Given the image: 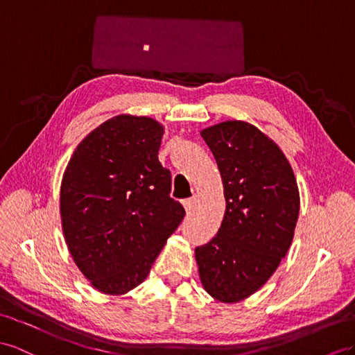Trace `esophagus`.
<instances>
[{"label": "esophagus", "instance_id": "34e87169", "mask_svg": "<svg viewBox=\"0 0 355 355\" xmlns=\"http://www.w3.org/2000/svg\"><path fill=\"white\" fill-rule=\"evenodd\" d=\"M183 205L186 208L187 213H192L193 211V207H195V199L193 198H189V199H184L183 201Z\"/></svg>", "mask_w": 355, "mask_h": 355}]
</instances>
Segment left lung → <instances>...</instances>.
I'll use <instances>...</instances> for the list:
<instances>
[{"label": "left lung", "instance_id": "1", "mask_svg": "<svg viewBox=\"0 0 355 355\" xmlns=\"http://www.w3.org/2000/svg\"><path fill=\"white\" fill-rule=\"evenodd\" d=\"M219 166L226 210L214 237L195 249L205 291L237 303L266 284L293 243L300 195L285 154L255 125L225 121L201 132Z\"/></svg>", "mask_w": 355, "mask_h": 355}]
</instances>
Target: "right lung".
Listing matches in <instances>:
<instances>
[{"label": "right lung", "mask_w": 355, "mask_h": 355, "mask_svg": "<svg viewBox=\"0 0 355 355\" xmlns=\"http://www.w3.org/2000/svg\"><path fill=\"white\" fill-rule=\"evenodd\" d=\"M163 127L118 115L80 142L62 175L60 210L76 266L105 294L142 284L186 214L159 162Z\"/></svg>", "instance_id": "1"}]
</instances>
